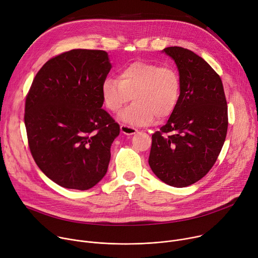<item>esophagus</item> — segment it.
I'll return each instance as SVG.
<instances>
[{
    "label": "esophagus",
    "mask_w": 258,
    "mask_h": 258,
    "mask_svg": "<svg viewBox=\"0 0 258 258\" xmlns=\"http://www.w3.org/2000/svg\"><path fill=\"white\" fill-rule=\"evenodd\" d=\"M120 131L122 134L126 135V136H132V135H135L138 130L133 127V126H130V125H126V124H121L120 125Z\"/></svg>",
    "instance_id": "obj_1"
}]
</instances>
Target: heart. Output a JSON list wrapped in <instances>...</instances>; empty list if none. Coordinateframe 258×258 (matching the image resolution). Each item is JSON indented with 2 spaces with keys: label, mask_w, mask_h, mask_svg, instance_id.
Listing matches in <instances>:
<instances>
[{
  "label": "heart",
  "mask_w": 258,
  "mask_h": 258,
  "mask_svg": "<svg viewBox=\"0 0 258 258\" xmlns=\"http://www.w3.org/2000/svg\"><path fill=\"white\" fill-rule=\"evenodd\" d=\"M180 78L175 69L146 61H136L119 72L118 79L106 78L102 83L105 107L119 112L131 100L135 103L118 118L131 125H149L166 118L175 110L180 97Z\"/></svg>",
  "instance_id": "heart-1"
}]
</instances>
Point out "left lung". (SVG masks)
Listing matches in <instances>:
<instances>
[{
    "instance_id": "8db88e82",
    "label": "left lung",
    "mask_w": 258,
    "mask_h": 258,
    "mask_svg": "<svg viewBox=\"0 0 258 258\" xmlns=\"http://www.w3.org/2000/svg\"><path fill=\"white\" fill-rule=\"evenodd\" d=\"M162 52L177 66L180 97L168 122L152 135L148 162L162 182L186 187L217 160L227 133V105L222 81L205 59L178 46Z\"/></svg>"
}]
</instances>
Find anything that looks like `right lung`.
<instances>
[{"label": "right lung", "instance_id": "add662e5", "mask_svg": "<svg viewBox=\"0 0 258 258\" xmlns=\"http://www.w3.org/2000/svg\"><path fill=\"white\" fill-rule=\"evenodd\" d=\"M111 68L104 50H70L40 69L28 93L31 153L40 170L64 188L87 190L107 173L120 132L102 109V83Z\"/></svg>", "mask_w": 258, "mask_h": 258}]
</instances>
